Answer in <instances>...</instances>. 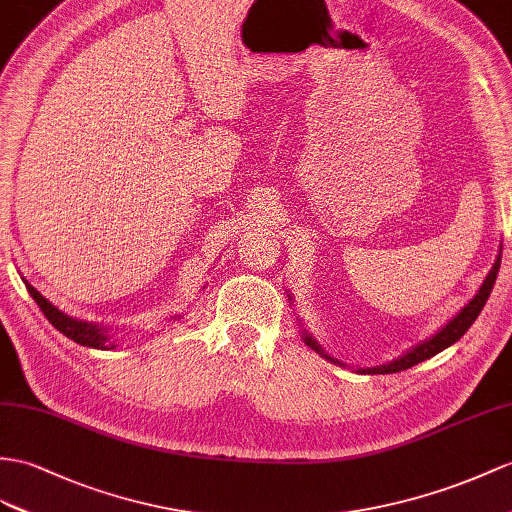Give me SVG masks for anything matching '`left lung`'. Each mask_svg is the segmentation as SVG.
<instances>
[{"label":"left lung","mask_w":512,"mask_h":512,"mask_svg":"<svg viewBox=\"0 0 512 512\" xmlns=\"http://www.w3.org/2000/svg\"><path fill=\"white\" fill-rule=\"evenodd\" d=\"M500 263H502V252H500V256H497L495 265H493V269L489 271V276H486L484 284L480 286L478 295L473 297L471 302H469L463 310H460V313H458L450 323H447L445 328H441L439 332H436V334L432 336V339L419 343L417 347H413V350L406 352L404 356H400L397 360H391L389 365H380V367H371V369H358V371H360V373H397V371H404V369H408V367H415V365L423 363V360L432 358L434 354L443 352L445 347L454 345V343L460 339V336H463V334L473 326V321H476L478 315L482 313L486 299H489V295H491V291H493L497 271H500ZM304 341H306V345L313 347L315 352L323 354V350L317 345V341L313 339V336L306 334ZM323 356L328 358V354H323ZM330 360H332V358H330ZM334 363H336V360H334Z\"/></svg>","instance_id":"8db88e82"}]
</instances>
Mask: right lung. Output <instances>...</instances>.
<instances>
[{
	"label": "right lung",
	"mask_w": 512,
	"mask_h": 512,
	"mask_svg": "<svg viewBox=\"0 0 512 512\" xmlns=\"http://www.w3.org/2000/svg\"><path fill=\"white\" fill-rule=\"evenodd\" d=\"M23 284H26L28 293L34 297V302L39 304V308L43 310V315L47 317V321L52 323V326L58 332L65 334L67 339L76 341L80 345H86V347H95V350H108V347L112 350V347H115L112 343L108 345V332L104 328L93 326V323H86V321H78L73 317H67L65 313H60L56 306L49 304L47 299L39 291H36L28 280H23Z\"/></svg>",
	"instance_id": "right-lung-1"
}]
</instances>
